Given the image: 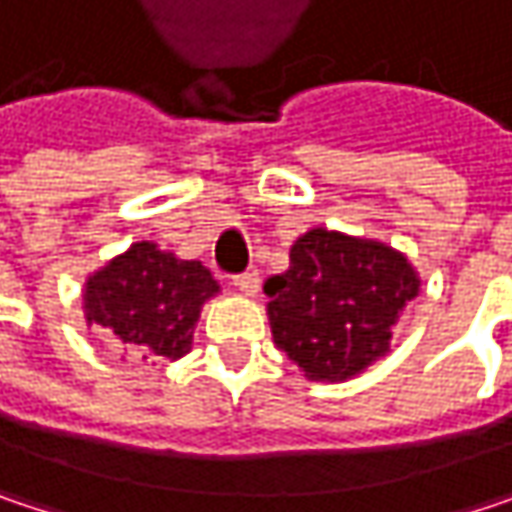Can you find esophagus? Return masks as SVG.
Returning a JSON list of instances; mask_svg holds the SVG:
<instances>
[{"instance_id": "esophagus-1", "label": "esophagus", "mask_w": 512, "mask_h": 512, "mask_svg": "<svg viewBox=\"0 0 512 512\" xmlns=\"http://www.w3.org/2000/svg\"><path fill=\"white\" fill-rule=\"evenodd\" d=\"M234 287H237L240 293H246V296H257V290H260V275H257L255 269H252V272H243V275L234 278Z\"/></svg>"}]
</instances>
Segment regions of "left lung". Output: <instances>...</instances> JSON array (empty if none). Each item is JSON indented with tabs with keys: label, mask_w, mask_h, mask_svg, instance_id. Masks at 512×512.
I'll return each mask as SVG.
<instances>
[{
	"label": "left lung",
	"mask_w": 512,
	"mask_h": 512,
	"mask_svg": "<svg viewBox=\"0 0 512 512\" xmlns=\"http://www.w3.org/2000/svg\"><path fill=\"white\" fill-rule=\"evenodd\" d=\"M263 290L275 347L311 382H347L391 353L421 275L382 240L311 228L290 246L287 272Z\"/></svg>",
	"instance_id": "obj_1"
}]
</instances>
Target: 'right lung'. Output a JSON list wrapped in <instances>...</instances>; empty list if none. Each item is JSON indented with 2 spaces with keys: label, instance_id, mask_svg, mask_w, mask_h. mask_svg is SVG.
<instances>
[{
  "label": "right lung",
  "instance_id": "1",
  "mask_svg": "<svg viewBox=\"0 0 512 512\" xmlns=\"http://www.w3.org/2000/svg\"><path fill=\"white\" fill-rule=\"evenodd\" d=\"M219 293L201 260H180L139 240L85 278L82 314L88 329H106L124 356L174 361L192 350L201 308Z\"/></svg>",
  "mask_w": 512,
  "mask_h": 512
}]
</instances>
